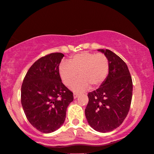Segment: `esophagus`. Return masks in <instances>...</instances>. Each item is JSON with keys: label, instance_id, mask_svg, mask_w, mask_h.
<instances>
[{"label": "esophagus", "instance_id": "esophagus-1", "mask_svg": "<svg viewBox=\"0 0 154 154\" xmlns=\"http://www.w3.org/2000/svg\"><path fill=\"white\" fill-rule=\"evenodd\" d=\"M74 95V99H75V98H77L79 96V94H78V93H74V95Z\"/></svg>", "mask_w": 154, "mask_h": 154}]
</instances>
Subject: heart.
Wrapping results in <instances>:
<instances>
[{"mask_svg":"<svg viewBox=\"0 0 154 154\" xmlns=\"http://www.w3.org/2000/svg\"><path fill=\"white\" fill-rule=\"evenodd\" d=\"M109 61L102 53L82 52L72 57L68 62H62L59 66L60 79L66 86H70L79 75L81 78L72 87L74 91H82L92 87H98L105 82L109 72Z\"/></svg>","mask_w":154,"mask_h":154,"instance_id":"obj_1","label":"heart"}]
</instances>
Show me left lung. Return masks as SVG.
Masks as SVG:
<instances>
[{
    "label": "left lung",
    "mask_w": 154,
    "mask_h": 154,
    "mask_svg": "<svg viewBox=\"0 0 154 154\" xmlns=\"http://www.w3.org/2000/svg\"><path fill=\"white\" fill-rule=\"evenodd\" d=\"M108 58L109 72L97 90L88 94L85 116L91 127L108 132L122 124L129 112L132 97V80L125 63L110 50H97Z\"/></svg>",
    "instance_id": "8db88e82"
}]
</instances>
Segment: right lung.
I'll return each mask as SVG.
<instances>
[{"instance_id":"add662e5","label":"right lung","mask_w":154,"mask_h":154,"mask_svg":"<svg viewBox=\"0 0 154 154\" xmlns=\"http://www.w3.org/2000/svg\"><path fill=\"white\" fill-rule=\"evenodd\" d=\"M64 54L51 53L35 61L21 88V103L30 123L43 133H51L63 124L73 93L63 84L59 66Z\"/></svg>"}]
</instances>
